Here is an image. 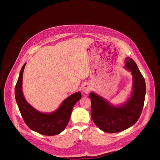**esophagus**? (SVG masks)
Wrapping results in <instances>:
<instances>
[{
	"label": "esophagus",
	"instance_id": "1",
	"mask_svg": "<svg viewBox=\"0 0 160 160\" xmlns=\"http://www.w3.org/2000/svg\"><path fill=\"white\" fill-rule=\"evenodd\" d=\"M82 90V92L85 94H88L90 90V86L88 84H85L83 85Z\"/></svg>",
	"mask_w": 160,
	"mask_h": 160
}]
</instances>
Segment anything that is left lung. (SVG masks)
<instances>
[{"label":"left lung","instance_id":"8db88e82","mask_svg":"<svg viewBox=\"0 0 160 160\" xmlns=\"http://www.w3.org/2000/svg\"><path fill=\"white\" fill-rule=\"evenodd\" d=\"M124 68L133 77L132 92L125 102L115 106L94 92L88 95L92 119L98 128L107 133L122 132L133 125L144 106L146 88L143 76L138 65L129 57L126 58Z\"/></svg>","mask_w":160,"mask_h":160}]
</instances>
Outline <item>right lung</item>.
<instances>
[{
    "instance_id": "add662e5",
    "label": "right lung",
    "mask_w": 160,
    "mask_h": 160,
    "mask_svg": "<svg viewBox=\"0 0 160 160\" xmlns=\"http://www.w3.org/2000/svg\"><path fill=\"white\" fill-rule=\"evenodd\" d=\"M26 63L22 66L15 87V98L26 125L32 130L45 135H55L66 128L73 106L81 99L80 92L74 93L63 101L54 112L44 113L37 111L25 99L22 89V75Z\"/></svg>"
}]
</instances>
